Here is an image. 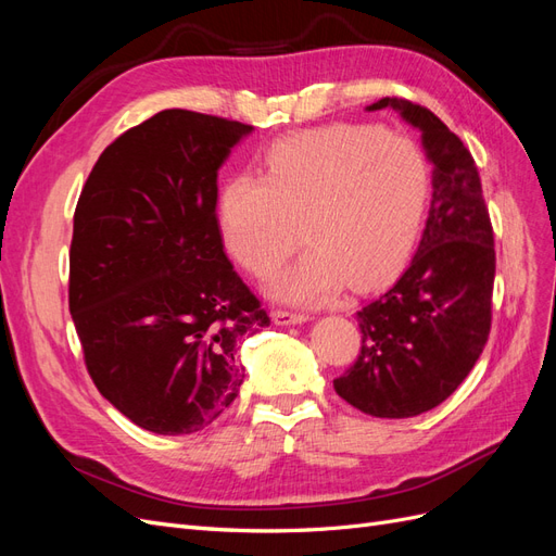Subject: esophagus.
I'll list each match as a JSON object with an SVG mask.
<instances>
[{
    "label": "esophagus",
    "mask_w": 556,
    "mask_h": 556,
    "mask_svg": "<svg viewBox=\"0 0 556 556\" xmlns=\"http://www.w3.org/2000/svg\"><path fill=\"white\" fill-rule=\"evenodd\" d=\"M271 317H274V323H276L278 327H292V325H304V323H308V315H304V313H292V311H274Z\"/></svg>",
    "instance_id": "34e87169"
}]
</instances>
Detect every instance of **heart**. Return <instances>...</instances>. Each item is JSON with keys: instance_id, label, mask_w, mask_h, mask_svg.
Listing matches in <instances>:
<instances>
[{"instance_id": "b5f03b06", "label": "heart", "mask_w": 556, "mask_h": 556, "mask_svg": "<svg viewBox=\"0 0 556 556\" xmlns=\"http://www.w3.org/2000/svg\"><path fill=\"white\" fill-rule=\"evenodd\" d=\"M431 197L429 160L410 137L368 125L288 134L264 150L262 174L229 176L215 215L229 255L285 304H327L392 278L413 255Z\"/></svg>"}]
</instances>
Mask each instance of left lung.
<instances>
[{"label":"left lung","mask_w":556,"mask_h":556,"mask_svg":"<svg viewBox=\"0 0 556 556\" xmlns=\"http://www.w3.org/2000/svg\"><path fill=\"white\" fill-rule=\"evenodd\" d=\"M422 134L431 162V206L410 266L357 311L362 352L333 390L374 417H415L443 403L476 366L492 325L494 231L478 166L457 134L429 109L384 97Z\"/></svg>","instance_id":"8db88e82"}]
</instances>
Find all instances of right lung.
<instances>
[{"instance_id":"add662e5","label":"right lung","mask_w":556,"mask_h":556,"mask_svg":"<svg viewBox=\"0 0 556 556\" xmlns=\"http://www.w3.org/2000/svg\"><path fill=\"white\" fill-rule=\"evenodd\" d=\"M250 125L166 109L117 137L74 213L70 311L88 374L134 425H213L245 378L243 336L268 327L225 255L217 172Z\"/></svg>"}]
</instances>
